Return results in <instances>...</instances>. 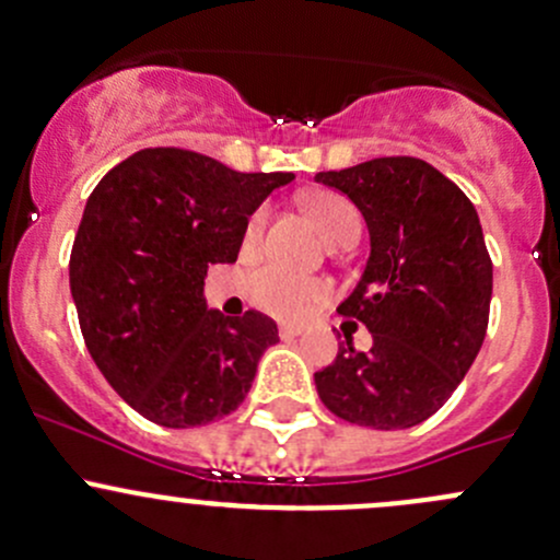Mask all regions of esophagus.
Returning a JSON list of instances; mask_svg holds the SVG:
<instances>
[{"label":"esophagus","instance_id":"esophagus-1","mask_svg":"<svg viewBox=\"0 0 560 560\" xmlns=\"http://www.w3.org/2000/svg\"><path fill=\"white\" fill-rule=\"evenodd\" d=\"M279 335H281V338H298V335H303V327H300V325H281L279 327Z\"/></svg>","mask_w":560,"mask_h":560}]
</instances>
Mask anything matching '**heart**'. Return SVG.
Returning a JSON list of instances; mask_svg holds the SVG:
<instances>
[{
  "instance_id": "obj_1",
  "label": "heart",
  "mask_w": 560,
  "mask_h": 560,
  "mask_svg": "<svg viewBox=\"0 0 560 560\" xmlns=\"http://www.w3.org/2000/svg\"><path fill=\"white\" fill-rule=\"evenodd\" d=\"M311 220L319 228L329 244H340L349 235H359V211L349 198L338 196V192H314L305 201ZM265 211H255L246 222L244 241L255 244L262 233ZM246 295L257 308L279 319L300 322L308 319L319 305L327 303L329 287L325 281L316 279H300V276L287 273V270L276 268V265H265V268L255 270L246 281Z\"/></svg>"
}]
</instances>
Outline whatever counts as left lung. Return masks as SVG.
Masks as SVG:
<instances>
[{"label":"left lung","instance_id":"obj_1","mask_svg":"<svg viewBox=\"0 0 560 560\" xmlns=\"http://www.w3.org/2000/svg\"><path fill=\"white\" fill-rule=\"evenodd\" d=\"M314 179L368 222L370 257L338 314L373 335L370 351L346 338L314 373L316 392L343 421L410 429L443 408L486 338L493 265L478 211L419 158H375Z\"/></svg>","mask_w":560,"mask_h":560}]
</instances>
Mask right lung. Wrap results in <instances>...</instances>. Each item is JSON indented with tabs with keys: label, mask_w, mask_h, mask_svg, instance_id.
Segmentation results:
<instances>
[{
	"label": "right lung",
	"mask_w": 560,
	"mask_h": 560,
	"mask_svg": "<svg viewBox=\"0 0 560 560\" xmlns=\"http://www.w3.org/2000/svg\"><path fill=\"white\" fill-rule=\"evenodd\" d=\"M292 179L150 147L117 163L91 192L69 287L93 362L144 419L203 427L249 394L279 327L260 311L209 308L203 279L209 265L235 262L249 217Z\"/></svg>",
	"instance_id": "obj_1"
}]
</instances>
